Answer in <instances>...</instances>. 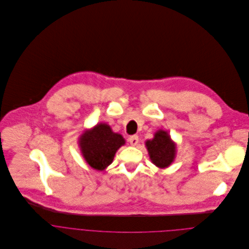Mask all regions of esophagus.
<instances>
[{
	"instance_id": "1",
	"label": "esophagus",
	"mask_w": 249,
	"mask_h": 249,
	"mask_svg": "<svg viewBox=\"0 0 249 249\" xmlns=\"http://www.w3.org/2000/svg\"><path fill=\"white\" fill-rule=\"evenodd\" d=\"M129 142H130V144L131 145H133V146H135V145H137L138 144V142H139V137L137 136V135H134V136H131L130 138H129Z\"/></svg>"
}]
</instances>
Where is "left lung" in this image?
I'll use <instances>...</instances> for the list:
<instances>
[{
	"label": "left lung",
	"mask_w": 249,
	"mask_h": 249,
	"mask_svg": "<svg viewBox=\"0 0 249 249\" xmlns=\"http://www.w3.org/2000/svg\"><path fill=\"white\" fill-rule=\"evenodd\" d=\"M151 162L159 169L169 167L177 154V143L171 139L168 131L157 130L151 140L144 142Z\"/></svg>",
	"instance_id": "1"
}]
</instances>
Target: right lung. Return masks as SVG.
Listing matches in <instances>:
<instances>
[{"label":"right lung","mask_w":249,"mask_h":249,"mask_svg":"<svg viewBox=\"0 0 249 249\" xmlns=\"http://www.w3.org/2000/svg\"><path fill=\"white\" fill-rule=\"evenodd\" d=\"M125 143L122 135L114 133L108 124L103 122L86 129L78 139L83 158L98 171H104L109 166L116 151Z\"/></svg>","instance_id":"1"}]
</instances>
